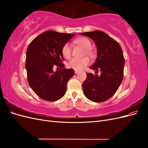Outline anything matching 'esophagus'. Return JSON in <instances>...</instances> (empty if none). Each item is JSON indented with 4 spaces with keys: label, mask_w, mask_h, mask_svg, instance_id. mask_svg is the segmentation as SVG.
Returning <instances> with one entry per match:
<instances>
[{
    "label": "esophagus",
    "mask_w": 148,
    "mask_h": 148,
    "mask_svg": "<svg viewBox=\"0 0 148 148\" xmlns=\"http://www.w3.org/2000/svg\"><path fill=\"white\" fill-rule=\"evenodd\" d=\"M75 74L79 73V71H78V70H75Z\"/></svg>",
    "instance_id": "1"
}]
</instances>
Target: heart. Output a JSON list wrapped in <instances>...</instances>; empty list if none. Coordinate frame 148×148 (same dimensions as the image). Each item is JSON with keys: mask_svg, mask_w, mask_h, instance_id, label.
I'll return each instance as SVG.
<instances>
[{"mask_svg": "<svg viewBox=\"0 0 148 148\" xmlns=\"http://www.w3.org/2000/svg\"><path fill=\"white\" fill-rule=\"evenodd\" d=\"M75 43L82 47L86 49L85 53L87 55L92 56V52L90 49L91 47V42L86 38H79L75 41ZM62 56L66 59H69L71 57V47L69 43H65L62 49ZM90 61L88 57H83L82 59H72L67 63V67L69 69H74L75 70H81L87 66Z\"/></svg>", "mask_w": 148, "mask_h": 148, "instance_id": "b5f03b06", "label": "heart"}]
</instances>
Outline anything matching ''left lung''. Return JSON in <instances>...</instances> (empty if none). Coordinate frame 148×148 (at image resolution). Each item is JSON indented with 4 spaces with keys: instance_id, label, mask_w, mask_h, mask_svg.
I'll return each mask as SVG.
<instances>
[{
    "instance_id": "1",
    "label": "left lung",
    "mask_w": 148,
    "mask_h": 148,
    "mask_svg": "<svg viewBox=\"0 0 148 148\" xmlns=\"http://www.w3.org/2000/svg\"><path fill=\"white\" fill-rule=\"evenodd\" d=\"M95 41L97 59L90 69L96 74L86 73L83 83L84 96L89 100L100 102L109 99L117 91L123 78L125 59L120 44L101 31L79 33ZM101 71L100 76L97 71Z\"/></svg>"
}]
</instances>
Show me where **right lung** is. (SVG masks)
Masks as SVG:
<instances>
[{"label":"right lung","mask_w":148,"mask_h":148,"mask_svg":"<svg viewBox=\"0 0 148 148\" xmlns=\"http://www.w3.org/2000/svg\"><path fill=\"white\" fill-rule=\"evenodd\" d=\"M74 35L49 30L38 36L28 46L25 65L28 83L42 99L56 101L65 95L67 82L75 72L64 68L62 49ZM54 67L61 70L54 72Z\"/></svg>","instance_id":"right-lung-1"}]
</instances>
